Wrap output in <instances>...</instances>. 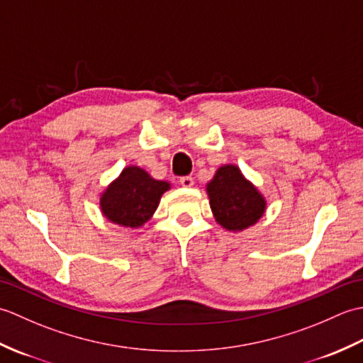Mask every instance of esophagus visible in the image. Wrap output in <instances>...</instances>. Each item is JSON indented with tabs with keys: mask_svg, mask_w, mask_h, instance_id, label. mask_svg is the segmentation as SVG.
<instances>
[{
	"mask_svg": "<svg viewBox=\"0 0 363 363\" xmlns=\"http://www.w3.org/2000/svg\"><path fill=\"white\" fill-rule=\"evenodd\" d=\"M179 184L182 187H191L194 186V177L191 176H182L179 179Z\"/></svg>",
	"mask_w": 363,
	"mask_h": 363,
	"instance_id": "esophagus-1",
	"label": "esophagus"
}]
</instances>
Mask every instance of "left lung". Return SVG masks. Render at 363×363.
<instances>
[{
	"instance_id": "left-lung-1",
	"label": "left lung",
	"mask_w": 363,
	"mask_h": 363,
	"mask_svg": "<svg viewBox=\"0 0 363 363\" xmlns=\"http://www.w3.org/2000/svg\"><path fill=\"white\" fill-rule=\"evenodd\" d=\"M206 190L215 220L233 233L254 226L265 213L267 199L237 165H221Z\"/></svg>"
}]
</instances>
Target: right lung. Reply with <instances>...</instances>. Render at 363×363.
Listing matches in <instances>:
<instances>
[{"label":"right lung","mask_w":363,"mask_h":363,"mask_svg":"<svg viewBox=\"0 0 363 363\" xmlns=\"http://www.w3.org/2000/svg\"><path fill=\"white\" fill-rule=\"evenodd\" d=\"M167 190L169 182L154 179L143 168L129 165L106 187L99 207L113 225L137 229L152 217Z\"/></svg>","instance_id":"obj_1"}]
</instances>
